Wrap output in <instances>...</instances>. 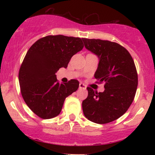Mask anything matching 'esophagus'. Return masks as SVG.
<instances>
[{
	"mask_svg": "<svg viewBox=\"0 0 155 155\" xmlns=\"http://www.w3.org/2000/svg\"><path fill=\"white\" fill-rule=\"evenodd\" d=\"M79 88L83 89V90H85V89L87 88V86L85 84H84L83 83H80L79 84Z\"/></svg>",
	"mask_w": 155,
	"mask_h": 155,
	"instance_id": "1",
	"label": "esophagus"
}]
</instances>
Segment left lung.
<instances>
[{"instance_id":"obj_1","label":"left lung","mask_w":155,"mask_h":155,"mask_svg":"<svg viewBox=\"0 0 155 155\" xmlns=\"http://www.w3.org/2000/svg\"><path fill=\"white\" fill-rule=\"evenodd\" d=\"M87 49L98 58L95 78L104 81V91L87 87L88 96L82 102L85 117L97 124L120 118L128 109L138 86L134 61L128 51L115 42L101 39H82Z\"/></svg>"}]
</instances>
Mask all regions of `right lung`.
<instances>
[{
  "mask_svg": "<svg viewBox=\"0 0 155 155\" xmlns=\"http://www.w3.org/2000/svg\"><path fill=\"white\" fill-rule=\"evenodd\" d=\"M82 38L48 35L31 46L19 72L21 93L31 111L42 119H51L61 111L64 101L79 88L71 79L59 83L56 73L68 67L73 55L83 49Z\"/></svg>",
  "mask_w": 155,
  "mask_h": 155,
  "instance_id": "1",
  "label": "right lung"
}]
</instances>
